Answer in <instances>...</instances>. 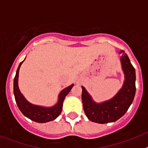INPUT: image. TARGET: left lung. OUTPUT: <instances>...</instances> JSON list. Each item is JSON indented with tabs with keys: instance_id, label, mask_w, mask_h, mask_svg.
<instances>
[{
	"instance_id": "8db88e82",
	"label": "left lung",
	"mask_w": 148,
	"mask_h": 148,
	"mask_svg": "<svg viewBox=\"0 0 148 148\" xmlns=\"http://www.w3.org/2000/svg\"><path fill=\"white\" fill-rule=\"evenodd\" d=\"M121 63L125 73V82L113 99L98 104L92 101L87 90L82 87V99L84 110L90 121L99 124L114 122L125 114L133 102L136 93V71L127 55L121 50Z\"/></svg>"
}]
</instances>
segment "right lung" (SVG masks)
<instances>
[{"mask_svg": "<svg viewBox=\"0 0 148 148\" xmlns=\"http://www.w3.org/2000/svg\"><path fill=\"white\" fill-rule=\"evenodd\" d=\"M23 61L21 62L18 66V70L16 71V75L14 78V95H15V101H16L18 108L24 116L35 122L46 123L56 119L61 114V110H62L63 101L64 100L66 95L70 92L74 84H72L66 88L64 89L60 92L58 95V102L53 107L44 108L40 106L34 105L26 100L18 88V73H19L21 65L22 64Z\"/></svg>", "mask_w": 148, "mask_h": 148, "instance_id": "1", "label": "right lung"}]
</instances>
